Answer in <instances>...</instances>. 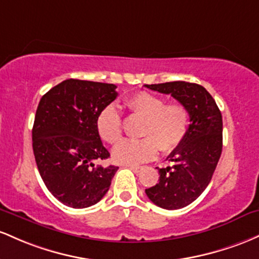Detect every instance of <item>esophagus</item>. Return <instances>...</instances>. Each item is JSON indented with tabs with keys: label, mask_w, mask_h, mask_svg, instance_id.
<instances>
[{
	"label": "esophagus",
	"mask_w": 259,
	"mask_h": 259,
	"mask_svg": "<svg viewBox=\"0 0 259 259\" xmlns=\"http://www.w3.org/2000/svg\"><path fill=\"white\" fill-rule=\"evenodd\" d=\"M128 167L131 168V170L135 171V172H139V171H141L142 168H143V166H139V165H130Z\"/></svg>",
	"instance_id": "1"
}]
</instances>
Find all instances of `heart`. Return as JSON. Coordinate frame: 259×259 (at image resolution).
I'll list each match as a JSON object with an SVG mask.
<instances>
[{
	"mask_svg": "<svg viewBox=\"0 0 259 259\" xmlns=\"http://www.w3.org/2000/svg\"><path fill=\"white\" fill-rule=\"evenodd\" d=\"M124 107L131 116L143 118L142 139H124L112 150L117 164L137 165L152 160L160 149L170 153L181 145L190 127V111L184 104H166L165 99L148 92H139L127 98ZM122 117L115 105H107L95 120L98 135L104 142L115 144L122 136Z\"/></svg>",
	"mask_w": 259,
	"mask_h": 259,
	"instance_id": "1",
	"label": "heart"
}]
</instances>
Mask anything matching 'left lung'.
I'll use <instances>...</instances> for the list:
<instances>
[{
	"mask_svg": "<svg viewBox=\"0 0 259 259\" xmlns=\"http://www.w3.org/2000/svg\"><path fill=\"white\" fill-rule=\"evenodd\" d=\"M144 87L170 94L190 111L187 136L167 156L174 165L159 168V184L145 190L148 198L158 207L181 209L198 198L215 171L223 149L222 112L199 84L179 80Z\"/></svg>",
	"mask_w": 259,
	"mask_h": 259,
	"instance_id": "obj_1",
	"label": "left lung"
}]
</instances>
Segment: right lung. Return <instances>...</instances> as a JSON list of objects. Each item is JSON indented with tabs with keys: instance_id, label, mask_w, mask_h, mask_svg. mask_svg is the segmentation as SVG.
Listing matches in <instances>:
<instances>
[{
	"instance_id": "right-lung-1",
	"label": "right lung",
	"mask_w": 259,
	"mask_h": 259,
	"mask_svg": "<svg viewBox=\"0 0 259 259\" xmlns=\"http://www.w3.org/2000/svg\"><path fill=\"white\" fill-rule=\"evenodd\" d=\"M117 97L115 84L67 79L37 105L33 150L40 176L52 196L71 208H88L105 196L117 166H101L110 153L95 120Z\"/></svg>"
}]
</instances>
